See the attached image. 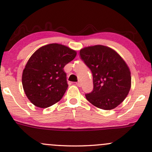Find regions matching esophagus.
Returning a JSON list of instances; mask_svg holds the SVG:
<instances>
[{"label":"esophagus","mask_w":152,"mask_h":152,"mask_svg":"<svg viewBox=\"0 0 152 152\" xmlns=\"http://www.w3.org/2000/svg\"><path fill=\"white\" fill-rule=\"evenodd\" d=\"M76 84H77V86H78L79 87H81V83L80 82V81H78V82H77Z\"/></svg>","instance_id":"esophagus-1"}]
</instances>
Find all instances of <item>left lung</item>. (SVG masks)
Instances as JSON below:
<instances>
[{
    "mask_svg": "<svg viewBox=\"0 0 152 152\" xmlns=\"http://www.w3.org/2000/svg\"><path fill=\"white\" fill-rule=\"evenodd\" d=\"M80 56L93 79V90L86 94V99L100 109L115 108L130 90V71L126 63L113 49L103 45L81 49Z\"/></svg>",
    "mask_w": 152,
    "mask_h": 152,
    "instance_id": "1",
    "label": "left lung"
}]
</instances>
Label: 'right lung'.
I'll list each match as a JSON object with an SVG mask.
<instances>
[{"instance_id": "right-lung-1", "label": "right lung", "mask_w": 152, "mask_h": 152, "mask_svg": "<svg viewBox=\"0 0 152 152\" xmlns=\"http://www.w3.org/2000/svg\"><path fill=\"white\" fill-rule=\"evenodd\" d=\"M76 51L59 44L39 48L28 60L22 83L29 101L46 108L58 102L68 88L64 67L74 60Z\"/></svg>"}]
</instances>
